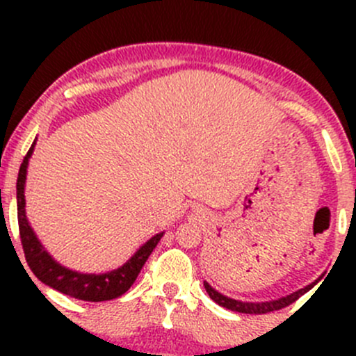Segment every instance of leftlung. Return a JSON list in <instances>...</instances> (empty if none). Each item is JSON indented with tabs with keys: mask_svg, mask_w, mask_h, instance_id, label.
<instances>
[{
	"mask_svg": "<svg viewBox=\"0 0 356 356\" xmlns=\"http://www.w3.org/2000/svg\"><path fill=\"white\" fill-rule=\"evenodd\" d=\"M204 289H207L208 296H210L215 303L220 305V307H224V308H227V310L239 312V314L260 315V314H268V312H274V310H281V308L294 303L298 298L303 296L305 293H308V291L312 289V284L307 286V288L296 291V293H291L284 298H279V300H272V301H261V303H250V301L232 300V298H227V296H224V294L218 293V291H215L210 284H208V282H204Z\"/></svg>",
	"mask_w": 356,
	"mask_h": 356,
	"instance_id": "8db88e82",
	"label": "left lung"
}]
</instances>
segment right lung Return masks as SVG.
<instances>
[{
  "instance_id": "add662e5",
  "label": "right lung",
  "mask_w": 356,
  "mask_h": 356,
  "mask_svg": "<svg viewBox=\"0 0 356 356\" xmlns=\"http://www.w3.org/2000/svg\"><path fill=\"white\" fill-rule=\"evenodd\" d=\"M34 152V145L25 155L22 165L19 170V179H17V217H19V229H20V241L25 253L29 267L34 272L35 277L41 282H44L49 288L60 291L67 296L77 298L84 301H108L122 296L125 291H129L134 281L138 279L143 265L146 264L152 251L155 250L158 241L161 239L163 232L153 236L149 241L139 248L131 260L125 261L117 270L106 272V274H81V272L70 270V268L62 267L56 264L48 251L42 248L39 239L35 238L34 231L29 225L27 217H25V175H27L29 158Z\"/></svg>"
}]
</instances>
